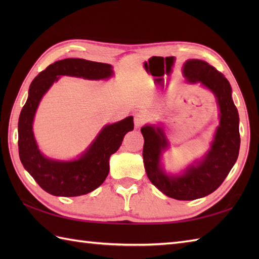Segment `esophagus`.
<instances>
[{"instance_id": "obj_1", "label": "esophagus", "mask_w": 259, "mask_h": 259, "mask_svg": "<svg viewBox=\"0 0 259 259\" xmlns=\"http://www.w3.org/2000/svg\"><path fill=\"white\" fill-rule=\"evenodd\" d=\"M147 117L145 113H137L135 115V126L136 128H140V126L146 122Z\"/></svg>"}]
</instances>
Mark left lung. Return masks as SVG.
Listing matches in <instances>:
<instances>
[{"mask_svg": "<svg viewBox=\"0 0 259 259\" xmlns=\"http://www.w3.org/2000/svg\"><path fill=\"white\" fill-rule=\"evenodd\" d=\"M183 74L189 83L210 90L219 107V125L210 149L201 160L190 164L181 175H167L161 166L162 152L169 142L161 126L141 128L145 144V169L148 178L162 194L177 200H194L208 196L223 184L238 158L240 147L239 115L232 98V87L222 72L202 60L186 61Z\"/></svg>", "mask_w": 259, "mask_h": 259, "instance_id": "1", "label": "left lung"}]
</instances>
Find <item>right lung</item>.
Returning a JSON list of instances; mask_svg holds the SVG:
<instances>
[{"instance_id": "1", "label": "right lung", "mask_w": 259, "mask_h": 259, "mask_svg": "<svg viewBox=\"0 0 259 259\" xmlns=\"http://www.w3.org/2000/svg\"><path fill=\"white\" fill-rule=\"evenodd\" d=\"M112 74V67L108 63L70 58L50 64L32 81L19 118V155L27 172L49 194L75 197L89 194L102 185L109 174L110 156L119 149L124 135L134 130V118L130 115L103 126L96 140L75 160H53L42 155L33 135L32 124L38 103L61 75L101 80Z\"/></svg>"}]
</instances>
